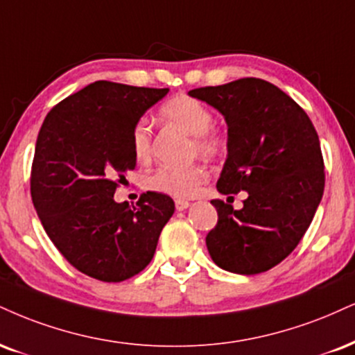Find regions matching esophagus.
Returning a JSON list of instances; mask_svg holds the SVG:
<instances>
[{"mask_svg": "<svg viewBox=\"0 0 355 355\" xmlns=\"http://www.w3.org/2000/svg\"><path fill=\"white\" fill-rule=\"evenodd\" d=\"M189 207H190V203L187 202V200H175V208H177L178 211L187 210Z\"/></svg>", "mask_w": 355, "mask_h": 355, "instance_id": "34e87169", "label": "esophagus"}]
</instances>
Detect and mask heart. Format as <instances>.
Segmentation results:
<instances>
[{
    "label": "heart",
    "instance_id": "obj_1",
    "mask_svg": "<svg viewBox=\"0 0 355 355\" xmlns=\"http://www.w3.org/2000/svg\"><path fill=\"white\" fill-rule=\"evenodd\" d=\"M162 117L166 122L180 127L187 134L193 137L195 150L203 157H215L223 150L225 142L221 135L211 129L213 112L207 104L195 97L180 94L166 101L160 109ZM132 153L137 160L145 162L152 152V129L150 123L140 119L130 134ZM207 178L205 168L200 165L170 166L164 165L147 180L150 190L165 193L175 198H190L198 193L200 187Z\"/></svg>",
    "mask_w": 355,
    "mask_h": 355
}]
</instances>
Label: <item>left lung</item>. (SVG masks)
Listing matches in <instances>:
<instances>
[{"mask_svg":"<svg viewBox=\"0 0 355 355\" xmlns=\"http://www.w3.org/2000/svg\"><path fill=\"white\" fill-rule=\"evenodd\" d=\"M189 96L215 107L228 125L216 189L248 193L241 210L211 200L218 223L207 234L208 253L216 266L236 275L271 270L297 246L321 203L318 132L288 94L263 79L193 89Z\"/></svg>","mask_w":355,"mask_h":355,"instance_id":"8db88e82","label":"left lung"}]
</instances>
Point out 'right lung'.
<instances>
[{"mask_svg":"<svg viewBox=\"0 0 355 355\" xmlns=\"http://www.w3.org/2000/svg\"><path fill=\"white\" fill-rule=\"evenodd\" d=\"M168 89L97 80L59 102L42 122L31 196L46 233L76 270L121 283L152 261L172 218L168 195L147 191L137 207L114 200L135 168L130 134Z\"/></svg>","mask_w":355,"mask_h":355,"instance_id":"obj_1","label":"right lung"}]
</instances>
